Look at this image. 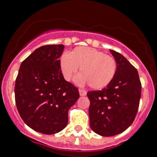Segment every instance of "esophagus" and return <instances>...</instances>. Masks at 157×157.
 Segmentation results:
<instances>
[{"label":"esophagus","mask_w":157,"mask_h":157,"mask_svg":"<svg viewBox=\"0 0 157 157\" xmlns=\"http://www.w3.org/2000/svg\"><path fill=\"white\" fill-rule=\"evenodd\" d=\"M79 93H80V96H84L87 95V92L84 89H79Z\"/></svg>","instance_id":"obj_1"}]
</instances>
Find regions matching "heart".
<instances>
[{
    "label": "heart",
    "instance_id": "b5f03b06",
    "mask_svg": "<svg viewBox=\"0 0 157 157\" xmlns=\"http://www.w3.org/2000/svg\"><path fill=\"white\" fill-rule=\"evenodd\" d=\"M79 67L82 73L76 77V83H88L92 88L101 89L107 86L114 79L117 63L111 56L90 47H77L69 54H62L60 59V68L65 80H70Z\"/></svg>",
    "mask_w": 157,
    "mask_h": 157
}]
</instances>
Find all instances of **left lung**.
<instances>
[{
    "label": "left lung",
    "mask_w": 157,
    "mask_h": 157,
    "mask_svg": "<svg viewBox=\"0 0 157 157\" xmlns=\"http://www.w3.org/2000/svg\"><path fill=\"white\" fill-rule=\"evenodd\" d=\"M117 63L114 79L106 88L87 93L91 129L103 137L122 133L135 118L141 84L137 69L123 55L110 50Z\"/></svg>",
    "instance_id": "1"
}]
</instances>
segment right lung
I'll return each instance as SVG.
<instances>
[{
  "mask_svg": "<svg viewBox=\"0 0 157 157\" xmlns=\"http://www.w3.org/2000/svg\"><path fill=\"white\" fill-rule=\"evenodd\" d=\"M64 48L59 44L36 49L21 63L16 80L15 99L20 117L30 128L44 134L57 133L66 126L68 111L80 96L60 68Z\"/></svg>",
  "mask_w": 157,
  "mask_h": 157,
  "instance_id": "1",
  "label": "right lung"
}]
</instances>
